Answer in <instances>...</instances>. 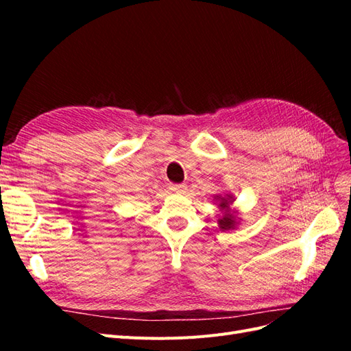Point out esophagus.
I'll list each match as a JSON object with an SVG mask.
<instances>
[{
	"label": "esophagus",
	"instance_id": "34e87169",
	"mask_svg": "<svg viewBox=\"0 0 351 351\" xmlns=\"http://www.w3.org/2000/svg\"><path fill=\"white\" fill-rule=\"evenodd\" d=\"M171 190L176 193H184L186 192V184H171Z\"/></svg>",
	"mask_w": 351,
	"mask_h": 351
}]
</instances>
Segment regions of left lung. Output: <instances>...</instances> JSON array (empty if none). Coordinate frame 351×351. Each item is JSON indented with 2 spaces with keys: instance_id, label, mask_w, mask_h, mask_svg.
<instances>
[{
  "instance_id": "obj_1",
  "label": "left lung",
  "mask_w": 351,
  "mask_h": 351,
  "mask_svg": "<svg viewBox=\"0 0 351 351\" xmlns=\"http://www.w3.org/2000/svg\"><path fill=\"white\" fill-rule=\"evenodd\" d=\"M230 202H231V200L224 199V197H221L219 206H221V208H224V209H227V208H228V205H230ZM234 226H236L234 217L230 215L228 212H226V215L219 219V228H221V230H232V228H234Z\"/></svg>"
}]
</instances>
